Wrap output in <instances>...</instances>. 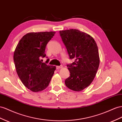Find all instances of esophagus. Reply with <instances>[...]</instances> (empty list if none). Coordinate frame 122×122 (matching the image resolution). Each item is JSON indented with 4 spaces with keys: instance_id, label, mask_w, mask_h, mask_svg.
<instances>
[{
    "instance_id": "34e87169",
    "label": "esophagus",
    "mask_w": 122,
    "mask_h": 122,
    "mask_svg": "<svg viewBox=\"0 0 122 122\" xmlns=\"http://www.w3.org/2000/svg\"><path fill=\"white\" fill-rule=\"evenodd\" d=\"M62 67H63V66H56V69H61V68H62Z\"/></svg>"
}]
</instances>
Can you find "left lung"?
<instances>
[{"instance_id": "obj_1", "label": "left lung", "mask_w": 122, "mask_h": 122, "mask_svg": "<svg viewBox=\"0 0 122 122\" xmlns=\"http://www.w3.org/2000/svg\"><path fill=\"white\" fill-rule=\"evenodd\" d=\"M70 58L74 61L67 67L70 76L65 85L70 89L81 91L89 86L96 75L100 65L97 46L93 38L76 29L60 31Z\"/></svg>"}]
</instances>
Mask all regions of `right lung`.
Returning <instances> with one entry per match:
<instances>
[{"instance_id":"add662e5","label":"right lung","mask_w":122,"mask_h":122,"mask_svg":"<svg viewBox=\"0 0 122 122\" xmlns=\"http://www.w3.org/2000/svg\"><path fill=\"white\" fill-rule=\"evenodd\" d=\"M55 32H30L23 36L15 48L14 61L16 72L22 84L37 92L47 88L56 69L55 66L42 62L46 45Z\"/></svg>"}]
</instances>
